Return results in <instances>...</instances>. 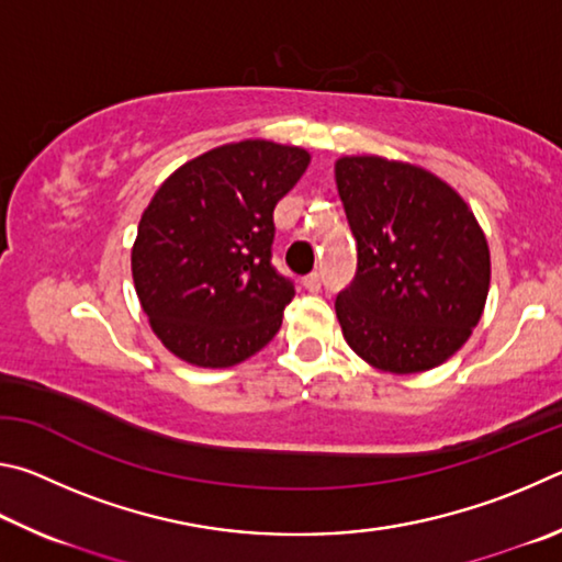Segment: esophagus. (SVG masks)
<instances>
[{
	"mask_svg": "<svg viewBox=\"0 0 562 562\" xmlns=\"http://www.w3.org/2000/svg\"><path fill=\"white\" fill-rule=\"evenodd\" d=\"M303 289L311 291V293L321 291V276H318V273H311V276H306V279H303Z\"/></svg>",
	"mask_w": 562,
	"mask_h": 562,
	"instance_id": "esophagus-1",
	"label": "esophagus"
}]
</instances>
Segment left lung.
<instances>
[{"instance_id":"1","label":"left lung","mask_w":562,"mask_h":562,"mask_svg":"<svg viewBox=\"0 0 562 562\" xmlns=\"http://www.w3.org/2000/svg\"><path fill=\"white\" fill-rule=\"evenodd\" d=\"M358 241V273L336 299L342 336L372 368L412 375L441 366L481 321L491 254L461 194L425 167L378 155L336 160Z\"/></svg>"}]
</instances>
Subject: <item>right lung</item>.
<instances>
[{"label": "right lung", "instance_id": "right-lung-1", "mask_svg": "<svg viewBox=\"0 0 562 562\" xmlns=\"http://www.w3.org/2000/svg\"><path fill=\"white\" fill-rule=\"evenodd\" d=\"M308 150L271 140L214 147L157 187L131 254L137 299L162 346L196 368H232L281 328L293 283L271 266L273 206Z\"/></svg>", "mask_w": 562, "mask_h": 562}]
</instances>
